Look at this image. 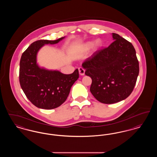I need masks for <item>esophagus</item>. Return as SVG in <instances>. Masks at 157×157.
I'll list each match as a JSON object with an SVG mask.
<instances>
[{
  "label": "esophagus",
  "instance_id": "esophagus-1",
  "mask_svg": "<svg viewBox=\"0 0 157 157\" xmlns=\"http://www.w3.org/2000/svg\"><path fill=\"white\" fill-rule=\"evenodd\" d=\"M79 74L81 75H85V69L82 67H79Z\"/></svg>",
  "mask_w": 157,
  "mask_h": 157
}]
</instances>
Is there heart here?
<instances>
[{
	"instance_id": "1",
	"label": "heart",
	"mask_w": 157,
	"mask_h": 157,
	"mask_svg": "<svg viewBox=\"0 0 157 157\" xmlns=\"http://www.w3.org/2000/svg\"><path fill=\"white\" fill-rule=\"evenodd\" d=\"M101 42L99 40H97L95 43V48H99L101 46ZM92 45V42H88L86 44H85V48H90V47H91Z\"/></svg>"
}]
</instances>
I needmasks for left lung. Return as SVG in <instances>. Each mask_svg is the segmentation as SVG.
<instances>
[{
    "label": "left lung",
    "instance_id": "left-lung-1",
    "mask_svg": "<svg viewBox=\"0 0 157 157\" xmlns=\"http://www.w3.org/2000/svg\"><path fill=\"white\" fill-rule=\"evenodd\" d=\"M113 42L98 50L82 63L92 79L90 91L101 103L111 104L128 97L139 74V62L132 44L112 33Z\"/></svg>",
    "mask_w": 157,
    "mask_h": 157
}]
</instances>
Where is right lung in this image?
<instances>
[{
  "label": "right lung",
  "instance_id": "right-lung-1",
  "mask_svg": "<svg viewBox=\"0 0 157 157\" xmlns=\"http://www.w3.org/2000/svg\"><path fill=\"white\" fill-rule=\"evenodd\" d=\"M64 37L55 40H39L33 42L23 53L20 60L19 82L28 99L39 108L52 109L62 104L79 78L76 69L71 74L39 67L36 55L45 44H55Z\"/></svg>",
  "mask_w": 157,
  "mask_h": 157
}]
</instances>
